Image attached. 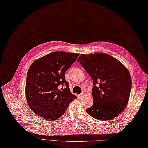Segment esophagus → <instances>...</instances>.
Returning a JSON list of instances; mask_svg holds the SVG:
<instances>
[{"instance_id":"1","label":"esophagus","mask_w":148,"mask_h":148,"mask_svg":"<svg viewBox=\"0 0 148 148\" xmlns=\"http://www.w3.org/2000/svg\"><path fill=\"white\" fill-rule=\"evenodd\" d=\"M79 97H80V98H82L83 97V94H80V95H79Z\"/></svg>"}]
</instances>
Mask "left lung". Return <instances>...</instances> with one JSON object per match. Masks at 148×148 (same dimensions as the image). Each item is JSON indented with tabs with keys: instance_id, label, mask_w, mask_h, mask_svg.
<instances>
[{
	"instance_id": "8db88e82",
	"label": "left lung",
	"mask_w": 148,
	"mask_h": 148,
	"mask_svg": "<svg viewBox=\"0 0 148 148\" xmlns=\"http://www.w3.org/2000/svg\"><path fill=\"white\" fill-rule=\"evenodd\" d=\"M93 79V105L87 113L98 120H109L127 106L131 89L128 69L117 59L105 53L82 54L77 59Z\"/></svg>"
}]
</instances>
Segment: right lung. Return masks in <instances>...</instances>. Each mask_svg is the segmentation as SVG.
<instances>
[{"instance_id": "1", "label": "right lung", "mask_w": 148, "mask_h": 148, "mask_svg": "<svg viewBox=\"0 0 148 148\" xmlns=\"http://www.w3.org/2000/svg\"><path fill=\"white\" fill-rule=\"evenodd\" d=\"M79 55L54 52L36 60L29 67L25 97L30 109L40 117L48 121L59 119L77 98L70 91L64 73ZM61 86L64 87L60 88Z\"/></svg>"}]
</instances>
